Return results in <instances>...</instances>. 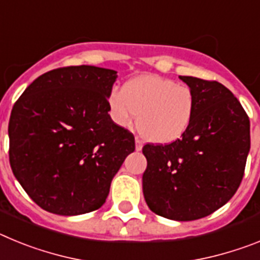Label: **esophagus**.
I'll return each instance as SVG.
<instances>
[{
    "label": "esophagus",
    "instance_id": "obj_1",
    "mask_svg": "<svg viewBox=\"0 0 260 260\" xmlns=\"http://www.w3.org/2000/svg\"><path fill=\"white\" fill-rule=\"evenodd\" d=\"M143 148V141L139 139V138H135V150L137 151H141Z\"/></svg>",
    "mask_w": 260,
    "mask_h": 260
}]
</instances>
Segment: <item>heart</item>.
Here are the masks:
<instances>
[{
    "label": "heart",
    "instance_id": "b5f03b06",
    "mask_svg": "<svg viewBox=\"0 0 260 260\" xmlns=\"http://www.w3.org/2000/svg\"><path fill=\"white\" fill-rule=\"evenodd\" d=\"M110 117L132 127L139 114V130L155 143L178 141L189 130L197 110L191 87L158 75H139L113 88L108 96Z\"/></svg>",
    "mask_w": 260,
    "mask_h": 260
}]
</instances>
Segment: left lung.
Returning a JSON list of instances; mask_svg holds the SVG:
<instances>
[{
  "mask_svg": "<svg viewBox=\"0 0 260 260\" xmlns=\"http://www.w3.org/2000/svg\"><path fill=\"white\" fill-rule=\"evenodd\" d=\"M180 79L197 96L194 118L178 141L144 144L143 194L156 215L191 221L219 210L240 187L250 151V119L219 82Z\"/></svg>",
  "mask_w": 260,
  "mask_h": 260,
  "instance_id": "obj_1",
  "label": "left lung"
}]
</instances>
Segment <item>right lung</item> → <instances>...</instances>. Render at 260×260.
Listing matches in <instances>:
<instances>
[{"instance_id":"add662e5","label":"right lung","mask_w":260,"mask_h":260,"mask_svg":"<svg viewBox=\"0 0 260 260\" xmlns=\"http://www.w3.org/2000/svg\"><path fill=\"white\" fill-rule=\"evenodd\" d=\"M117 71L66 66L40 75L9 121V160L29 198L48 212L74 216L105 203L135 139L108 114Z\"/></svg>"}]
</instances>
